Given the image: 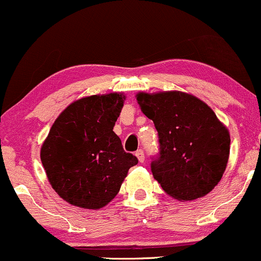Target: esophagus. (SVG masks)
Instances as JSON below:
<instances>
[{
	"instance_id": "34e87169",
	"label": "esophagus",
	"mask_w": 261,
	"mask_h": 261,
	"mask_svg": "<svg viewBox=\"0 0 261 261\" xmlns=\"http://www.w3.org/2000/svg\"><path fill=\"white\" fill-rule=\"evenodd\" d=\"M136 156L138 158V160H139V162L145 161V154H144L143 150H138V151L136 152Z\"/></svg>"
}]
</instances>
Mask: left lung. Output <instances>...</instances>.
Returning <instances> with one entry per match:
<instances>
[{
  "label": "left lung",
  "mask_w": 261,
  "mask_h": 261,
  "mask_svg": "<svg viewBox=\"0 0 261 261\" xmlns=\"http://www.w3.org/2000/svg\"><path fill=\"white\" fill-rule=\"evenodd\" d=\"M159 136V154L151 172L168 195L194 200L220 182L229 155V133L213 110L180 91L137 95Z\"/></svg>",
  "instance_id": "obj_1"
}]
</instances>
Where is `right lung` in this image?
<instances>
[{"mask_svg":"<svg viewBox=\"0 0 261 261\" xmlns=\"http://www.w3.org/2000/svg\"><path fill=\"white\" fill-rule=\"evenodd\" d=\"M123 101V95L112 93L70 103L42 144L40 156L52 188L74 206H105L138 164L113 132Z\"/></svg>","mask_w":261,"mask_h":261,"instance_id":"add662e5","label":"right lung"}]
</instances>
